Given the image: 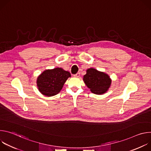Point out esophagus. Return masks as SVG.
<instances>
[{
	"mask_svg": "<svg viewBox=\"0 0 151 151\" xmlns=\"http://www.w3.org/2000/svg\"><path fill=\"white\" fill-rule=\"evenodd\" d=\"M74 76H75V77L78 78V77H79V76H80V73H76V74H75Z\"/></svg>",
	"mask_w": 151,
	"mask_h": 151,
	"instance_id": "obj_1",
	"label": "esophagus"
}]
</instances>
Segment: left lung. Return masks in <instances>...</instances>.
<instances>
[{
	"instance_id": "8db88e82",
	"label": "left lung",
	"mask_w": 151,
	"mask_h": 151,
	"mask_svg": "<svg viewBox=\"0 0 151 151\" xmlns=\"http://www.w3.org/2000/svg\"><path fill=\"white\" fill-rule=\"evenodd\" d=\"M83 81L93 93L102 94L109 89L111 79L107 74L90 68L83 76Z\"/></svg>"
}]
</instances>
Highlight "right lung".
<instances>
[{
    "mask_svg": "<svg viewBox=\"0 0 151 151\" xmlns=\"http://www.w3.org/2000/svg\"><path fill=\"white\" fill-rule=\"evenodd\" d=\"M70 73L61 68L47 70L40 74L37 79V86L39 91L46 96L57 94L62 89Z\"/></svg>",
    "mask_w": 151,
    "mask_h": 151,
    "instance_id": "obj_1",
    "label": "right lung"
}]
</instances>
